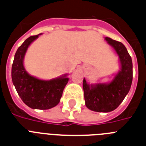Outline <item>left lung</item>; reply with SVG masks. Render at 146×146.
I'll list each match as a JSON object with an SVG mask.
<instances>
[{
    "mask_svg": "<svg viewBox=\"0 0 146 146\" xmlns=\"http://www.w3.org/2000/svg\"><path fill=\"white\" fill-rule=\"evenodd\" d=\"M105 40L118 55L120 70L110 83L89 84L85 78L83 80L86 106L98 112H109L117 108L131 88L133 78L132 61L126 47L110 37Z\"/></svg>",
    "mask_w": 146,
    "mask_h": 146,
    "instance_id": "1",
    "label": "left lung"
}]
</instances>
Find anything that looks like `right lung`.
Masks as SVG:
<instances>
[{
    "instance_id": "right-lung-1",
    "label": "right lung",
    "mask_w": 146,
    "mask_h": 146,
    "mask_svg": "<svg viewBox=\"0 0 146 146\" xmlns=\"http://www.w3.org/2000/svg\"><path fill=\"white\" fill-rule=\"evenodd\" d=\"M31 36L18 48L12 67V79L19 96L31 109L49 110L60 101L69 78L67 74L51 80H41L29 75L23 65L28 48L39 35Z\"/></svg>"
}]
</instances>
